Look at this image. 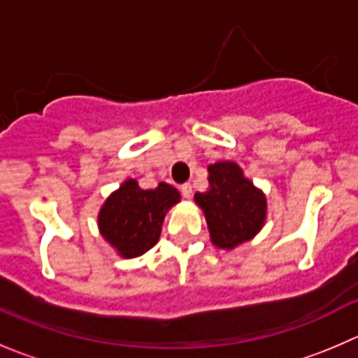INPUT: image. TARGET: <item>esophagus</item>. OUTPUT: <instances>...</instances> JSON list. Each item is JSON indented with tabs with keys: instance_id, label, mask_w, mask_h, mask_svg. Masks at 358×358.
<instances>
[{
	"instance_id": "obj_1",
	"label": "esophagus",
	"mask_w": 358,
	"mask_h": 358,
	"mask_svg": "<svg viewBox=\"0 0 358 358\" xmlns=\"http://www.w3.org/2000/svg\"><path fill=\"white\" fill-rule=\"evenodd\" d=\"M181 193H182V196H185V199H192V193H193L192 185H189V182L182 185L181 186Z\"/></svg>"
}]
</instances>
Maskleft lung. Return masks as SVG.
<instances>
[{"instance_id": "left-lung-1", "label": "left lung", "mask_w": 358, "mask_h": 358, "mask_svg": "<svg viewBox=\"0 0 358 358\" xmlns=\"http://www.w3.org/2000/svg\"><path fill=\"white\" fill-rule=\"evenodd\" d=\"M207 170L209 189L195 193V202L206 214L214 246L234 250L260 232L267 214V200L244 177L237 163L217 162Z\"/></svg>"}]
</instances>
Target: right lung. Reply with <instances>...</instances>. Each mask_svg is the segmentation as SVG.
<instances>
[{
    "label": "right lung",
    "instance_id": "obj_1",
    "mask_svg": "<svg viewBox=\"0 0 358 358\" xmlns=\"http://www.w3.org/2000/svg\"><path fill=\"white\" fill-rule=\"evenodd\" d=\"M179 200V192L166 182L142 189L135 179H128L100 209L101 237L122 258L141 257L158 243L166 210Z\"/></svg>",
    "mask_w": 358,
    "mask_h": 358
}]
</instances>
